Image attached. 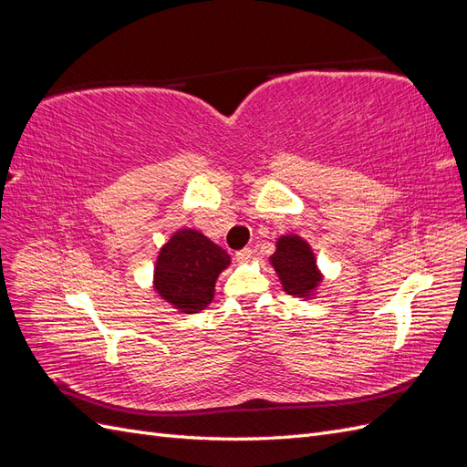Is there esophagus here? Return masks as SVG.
Here are the masks:
<instances>
[{"label":"esophagus","instance_id":"obj_1","mask_svg":"<svg viewBox=\"0 0 467 467\" xmlns=\"http://www.w3.org/2000/svg\"><path fill=\"white\" fill-rule=\"evenodd\" d=\"M251 257H253V251H251L249 247H245V249H242V251H237V253H235V259H237V263H247V261H251Z\"/></svg>","mask_w":467,"mask_h":467}]
</instances>
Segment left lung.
Here are the masks:
<instances>
[{"label": "left lung", "mask_w": 467, "mask_h": 467, "mask_svg": "<svg viewBox=\"0 0 467 467\" xmlns=\"http://www.w3.org/2000/svg\"><path fill=\"white\" fill-rule=\"evenodd\" d=\"M271 265L275 266L282 288L296 298L314 294L321 282L314 251L300 235H282L276 242Z\"/></svg>", "instance_id": "obj_1"}]
</instances>
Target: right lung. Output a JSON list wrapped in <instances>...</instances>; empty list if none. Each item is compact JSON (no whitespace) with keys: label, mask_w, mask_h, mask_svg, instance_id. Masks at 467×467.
Here are the masks:
<instances>
[{"label":"right lung","mask_w":467,"mask_h":467,"mask_svg":"<svg viewBox=\"0 0 467 467\" xmlns=\"http://www.w3.org/2000/svg\"><path fill=\"white\" fill-rule=\"evenodd\" d=\"M230 255L196 230H179L161 247L153 288L179 312L196 314L214 298L216 278Z\"/></svg>","instance_id":"obj_1"}]
</instances>
